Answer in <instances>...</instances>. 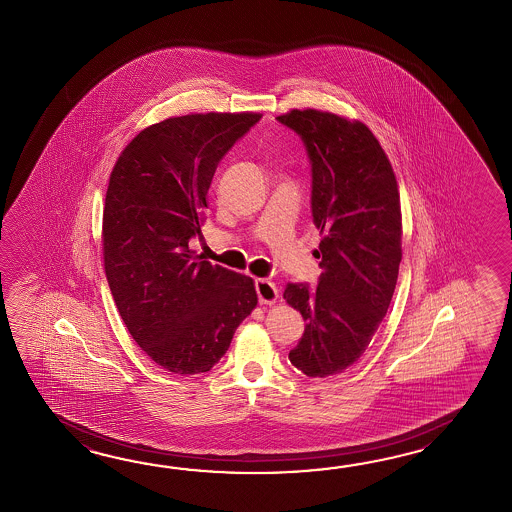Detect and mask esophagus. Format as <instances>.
<instances>
[{
  "label": "esophagus",
  "mask_w": 512,
  "mask_h": 512,
  "mask_svg": "<svg viewBox=\"0 0 512 512\" xmlns=\"http://www.w3.org/2000/svg\"><path fill=\"white\" fill-rule=\"evenodd\" d=\"M256 293H258V300H260L261 305L276 304V302H278V296H280L274 282L265 280V278L256 280Z\"/></svg>",
  "instance_id": "1"
}]
</instances>
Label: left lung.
Returning a JSON list of instances; mask_svg holds the SVG:
<instances>
[{
	"label": "left lung",
	"instance_id": "obj_1",
	"mask_svg": "<svg viewBox=\"0 0 512 512\" xmlns=\"http://www.w3.org/2000/svg\"><path fill=\"white\" fill-rule=\"evenodd\" d=\"M278 120L309 153L311 207L322 234L315 291L289 283L283 293L305 320L289 360L307 377H331L362 357L392 302L403 260L399 185L364 122L311 108L291 109Z\"/></svg>",
	"mask_w": 512,
	"mask_h": 512
}]
</instances>
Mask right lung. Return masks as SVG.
Returning <instances> with one entry per match:
<instances>
[{"mask_svg":"<svg viewBox=\"0 0 512 512\" xmlns=\"http://www.w3.org/2000/svg\"><path fill=\"white\" fill-rule=\"evenodd\" d=\"M261 113H190L152 124L109 175L102 254L133 340L166 371L212 370L258 305L254 280L188 247L205 223L214 172Z\"/></svg>","mask_w":512,"mask_h":512,"instance_id":"right-lung-1","label":"right lung"}]
</instances>
